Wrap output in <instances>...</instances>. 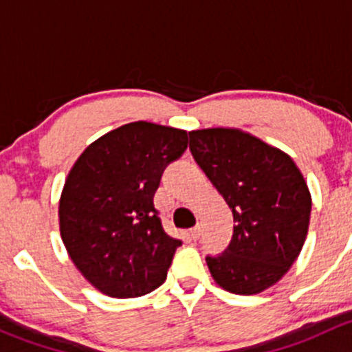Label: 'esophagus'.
Masks as SVG:
<instances>
[{
    "mask_svg": "<svg viewBox=\"0 0 352 352\" xmlns=\"http://www.w3.org/2000/svg\"><path fill=\"white\" fill-rule=\"evenodd\" d=\"M190 235H191V239H193V241H197V239H200V235H201V227H200V226L193 227V229L190 230Z\"/></svg>",
    "mask_w": 352,
    "mask_h": 352,
    "instance_id": "34e87169",
    "label": "esophagus"
}]
</instances>
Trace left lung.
Wrapping results in <instances>:
<instances>
[{
  "mask_svg": "<svg viewBox=\"0 0 352 352\" xmlns=\"http://www.w3.org/2000/svg\"><path fill=\"white\" fill-rule=\"evenodd\" d=\"M190 151L235 222L229 248L206 256L213 280L235 295L264 292L307 239L311 198L302 173L283 151L237 129L193 130Z\"/></svg>",
  "mask_w": 352,
  "mask_h": 352,
  "instance_id": "1",
  "label": "left lung"
}]
</instances>
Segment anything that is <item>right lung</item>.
<instances>
[{
  "mask_svg": "<svg viewBox=\"0 0 352 352\" xmlns=\"http://www.w3.org/2000/svg\"><path fill=\"white\" fill-rule=\"evenodd\" d=\"M188 147V133L151 122L118 126L88 146L59 201L60 237L98 292L135 298L166 281L181 241L154 206L161 176Z\"/></svg>",
  "mask_w": 352,
  "mask_h": 352,
  "instance_id": "1",
  "label": "right lung"
}]
</instances>
